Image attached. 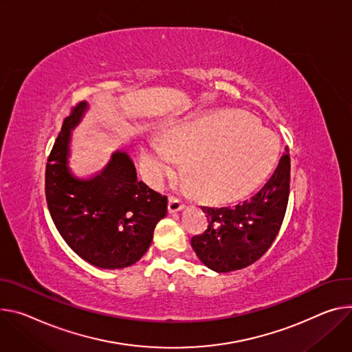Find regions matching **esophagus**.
<instances>
[{"label": "esophagus", "mask_w": 352, "mask_h": 352, "mask_svg": "<svg viewBox=\"0 0 352 352\" xmlns=\"http://www.w3.org/2000/svg\"><path fill=\"white\" fill-rule=\"evenodd\" d=\"M185 206L184 204H181L178 199L175 198H168V212L170 213H177L179 210H182Z\"/></svg>", "instance_id": "obj_1"}]
</instances>
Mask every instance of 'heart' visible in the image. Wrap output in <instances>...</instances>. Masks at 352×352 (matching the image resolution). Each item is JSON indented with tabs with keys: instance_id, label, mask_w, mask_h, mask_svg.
<instances>
[{
	"instance_id": "1",
	"label": "heart",
	"mask_w": 352,
	"mask_h": 352,
	"mask_svg": "<svg viewBox=\"0 0 352 352\" xmlns=\"http://www.w3.org/2000/svg\"><path fill=\"white\" fill-rule=\"evenodd\" d=\"M167 140L148 136L139 148L144 181L160 186L188 157L186 173L197 192L212 201L245 195L272 170L279 139L251 116L221 111L175 124Z\"/></svg>"
}]
</instances>
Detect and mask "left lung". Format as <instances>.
<instances>
[{
	"mask_svg": "<svg viewBox=\"0 0 352 352\" xmlns=\"http://www.w3.org/2000/svg\"><path fill=\"white\" fill-rule=\"evenodd\" d=\"M257 194L233 206H202L208 229L190 239L198 258L216 272L245 268L260 260L275 240L289 199V150Z\"/></svg>",
	"mask_w": 352,
	"mask_h": 352,
	"instance_id": "left-lung-1",
	"label": "left lung"
}]
</instances>
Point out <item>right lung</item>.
Returning <instances> with one entry per match:
<instances>
[{
  "label": "right lung",
  "instance_id": "add662e5",
  "mask_svg": "<svg viewBox=\"0 0 352 352\" xmlns=\"http://www.w3.org/2000/svg\"><path fill=\"white\" fill-rule=\"evenodd\" d=\"M87 111L88 104L80 102L63 123L46 164V201L58 233L77 255L98 268L120 270L146 254L168 201L138 181L132 158L123 150L113 151L92 175L70 168L72 131Z\"/></svg>",
  "mask_w": 352,
  "mask_h": 352
}]
</instances>
